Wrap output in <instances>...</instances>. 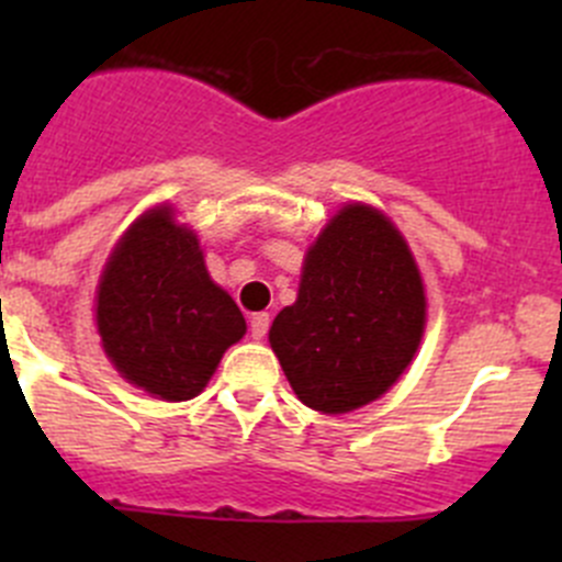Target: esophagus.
<instances>
[{"instance_id": "34e87169", "label": "esophagus", "mask_w": 562, "mask_h": 562, "mask_svg": "<svg viewBox=\"0 0 562 562\" xmlns=\"http://www.w3.org/2000/svg\"><path fill=\"white\" fill-rule=\"evenodd\" d=\"M269 313H255L249 317V334H252V339H263L269 334Z\"/></svg>"}]
</instances>
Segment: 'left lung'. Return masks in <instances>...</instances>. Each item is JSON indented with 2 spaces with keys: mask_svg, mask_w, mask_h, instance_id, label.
I'll return each mask as SVG.
<instances>
[{
  "mask_svg": "<svg viewBox=\"0 0 562 562\" xmlns=\"http://www.w3.org/2000/svg\"><path fill=\"white\" fill-rule=\"evenodd\" d=\"M424 323L407 241L383 212L348 203L307 249L296 304L274 317L269 342L304 405L348 413L400 381Z\"/></svg>",
  "mask_w": 562,
  "mask_h": 562,
  "instance_id": "obj_1",
  "label": "left lung"
}]
</instances>
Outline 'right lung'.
<instances>
[{
	"label": "right lung",
	"instance_id": "right-lung-1",
	"mask_svg": "<svg viewBox=\"0 0 562 562\" xmlns=\"http://www.w3.org/2000/svg\"><path fill=\"white\" fill-rule=\"evenodd\" d=\"M98 331L124 381L166 402H184L206 389L247 323L209 277L198 236L176 223L171 206H155L108 258L98 285Z\"/></svg>",
	"mask_w": 562,
	"mask_h": 562
}]
</instances>
